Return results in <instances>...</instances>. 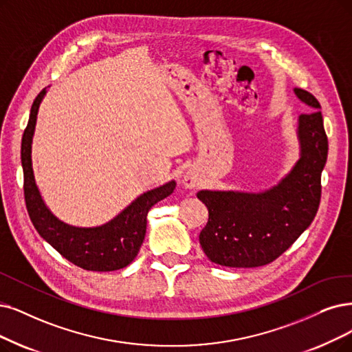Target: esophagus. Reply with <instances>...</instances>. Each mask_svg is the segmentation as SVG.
Here are the masks:
<instances>
[{
    "label": "esophagus",
    "instance_id": "34e87169",
    "mask_svg": "<svg viewBox=\"0 0 352 352\" xmlns=\"http://www.w3.org/2000/svg\"><path fill=\"white\" fill-rule=\"evenodd\" d=\"M184 185L189 189L195 188L196 185H198V180H196V177H193L192 175H185L184 176Z\"/></svg>",
    "mask_w": 352,
    "mask_h": 352
}]
</instances>
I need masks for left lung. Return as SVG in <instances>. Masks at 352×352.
I'll use <instances>...</instances> for the list:
<instances>
[{
  "label": "left lung",
  "instance_id": "1",
  "mask_svg": "<svg viewBox=\"0 0 352 352\" xmlns=\"http://www.w3.org/2000/svg\"><path fill=\"white\" fill-rule=\"evenodd\" d=\"M294 94L311 107L300 114V159L278 184L258 193L201 190L208 223L199 234L206 257L227 267H260L274 261L312 223L320 202V175L328 157V137L320 104L300 88Z\"/></svg>",
  "mask_w": 352,
  "mask_h": 352
}]
</instances>
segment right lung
<instances>
[{"label": "right lung", "instance_id": "right-lung-1", "mask_svg": "<svg viewBox=\"0 0 352 352\" xmlns=\"http://www.w3.org/2000/svg\"><path fill=\"white\" fill-rule=\"evenodd\" d=\"M46 92L47 89L45 88L36 96L30 109L29 122L21 138V166L27 212L40 236L56 251H59L66 260L80 269L91 272L124 269L137 257L143 244L150 208L167 198L175 190L176 182L170 180L163 186L140 195L122 212L101 227H72L56 218L41 199L32 164V143L37 112Z\"/></svg>", "mask_w": 352, "mask_h": 352}]
</instances>
